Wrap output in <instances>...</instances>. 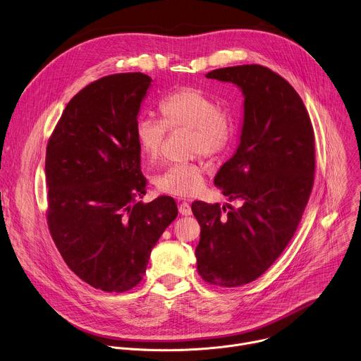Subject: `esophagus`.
Here are the masks:
<instances>
[{
  "mask_svg": "<svg viewBox=\"0 0 361 361\" xmlns=\"http://www.w3.org/2000/svg\"><path fill=\"white\" fill-rule=\"evenodd\" d=\"M178 212L181 214V215H191L192 214V211H191V207H190V204L188 202H181L180 204V207H178Z\"/></svg>",
  "mask_w": 361,
  "mask_h": 361,
  "instance_id": "obj_1",
  "label": "esophagus"
}]
</instances>
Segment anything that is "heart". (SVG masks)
<instances>
[{"mask_svg": "<svg viewBox=\"0 0 361 361\" xmlns=\"http://www.w3.org/2000/svg\"><path fill=\"white\" fill-rule=\"evenodd\" d=\"M161 122L140 118L135 126V139L140 153L157 163L163 156L167 130H188L190 156L202 154L209 160L224 156L235 137L228 111L195 87L184 86L169 93L159 103ZM157 188L169 195L190 198L204 188V166L197 161L173 164L156 178Z\"/></svg>", "mask_w": 361, "mask_h": 361, "instance_id": "1", "label": "heart"}]
</instances>
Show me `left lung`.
<instances>
[{"instance_id": "left-lung-1", "label": "left lung", "mask_w": 361, "mask_h": 361, "mask_svg": "<svg viewBox=\"0 0 361 361\" xmlns=\"http://www.w3.org/2000/svg\"><path fill=\"white\" fill-rule=\"evenodd\" d=\"M244 96L239 145L214 184L229 204L191 205L201 232L195 248L202 279L236 288L259 278L283 252L309 201L314 174V135L309 113L282 76L261 65L211 71Z\"/></svg>"}]
</instances>
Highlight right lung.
I'll use <instances>...</instances> for the list:
<instances>
[{"label":"right lung","mask_w":361,"mask_h":361,"mask_svg":"<svg viewBox=\"0 0 361 361\" xmlns=\"http://www.w3.org/2000/svg\"><path fill=\"white\" fill-rule=\"evenodd\" d=\"M152 78L104 76L75 94L48 142V225L72 272L122 293L146 272L152 250L178 209L171 197L149 204L135 126Z\"/></svg>","instance_id":"obj_1"}]
</instances>
